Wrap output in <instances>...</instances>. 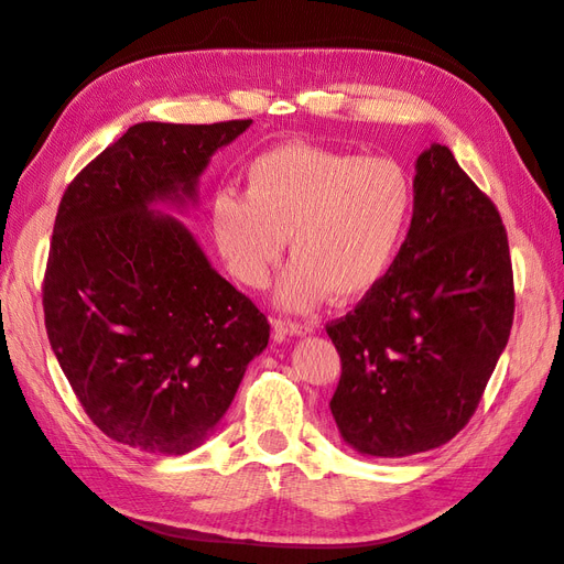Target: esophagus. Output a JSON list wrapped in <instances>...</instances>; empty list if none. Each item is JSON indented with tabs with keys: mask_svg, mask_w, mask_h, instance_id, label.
Returning <instances> with one entry per match:
<instances>
[{
	"mask_svg": "<svg viewBox=\"0 0 564 564\" xmlns=\"http://www.w3.org/2000/svg\"><path fill=\"white\" fill-rule=\"evenodd\" d=\"M272 329H275L278 338H286V336H305L313 332V324L308 322H292V319H272Z\"/></svg>",
	"mask_w": 564,
	"mask_h": 564,
	"instance_id": "1",
	"label": "esophagus"
}]
</instances>
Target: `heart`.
<instances>
[{"label": "heart", "instance_id": "b5f03b06", "mask_svg": "<svg viewBox=\"0 0 564 564\" xmlns=\"http://www.w3.org/2000/svg\"><path fill=\"white\" fill-rule=\"evenodd\" d=\"M412 212L414 185L400 162L284 143L249 160L245 197H214L212 232L228 270L249 289L268 284L289 237L294 261L278 303L303 313L324 296L371 292L395 261Z\"/></svg>", "mask_w": 564, "mask_h": 564}]
</instances>
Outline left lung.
Wrapping results in <instances>:
<instances>
[{
  "instance_id": "8db88e82",
  "label": "left lung",
  "mask_w": 564,
  "mask_h": 564,
  "mask_svg": "<svg viewBox=\"0 0 564 564\" xmlns=\"http://www.w3.org/2000/svg\"><path fill=\"white\" fill-rule=\"evenodd\" d=\"M508 235L491 199L433 143L416 160L414 216L386 278L332 322L329 402L357 454L435 449L470 421L513 327Z\"/></svg>"
}]
</instances>
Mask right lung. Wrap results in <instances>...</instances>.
<instances>
[{
  "label": "right lung",
  "instance_id": "right-lung-1",
  "mask_svg": "<svg viewBox=\"0 0 564 564\" xmlns=\"http://www.w3.org/2000/svg\"><path fill=\"white\" fill-rule=\"evenodd\" d=\"M249 127L133 124L61 199L42 289L48 344L84 412L133 449L199 447L268 346L265 315L162 212L195 207L212 158Z\"/></svg>",
  "mask_w": 564,
  "mask_h": 564
}]
</instances>
